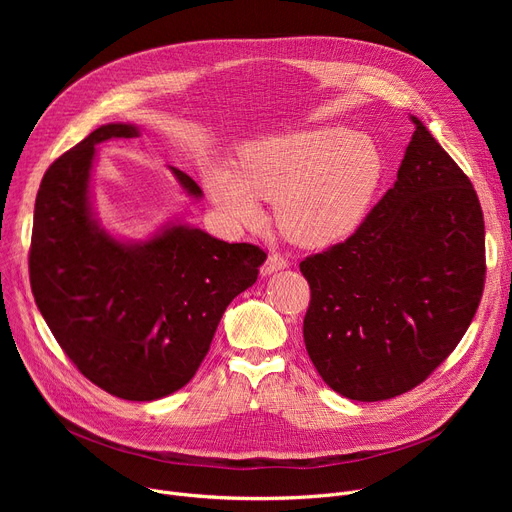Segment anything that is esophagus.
Returning a JSON list of instances; mask_svg holds the SVG:
<instances>
[{
  "mask_svg": "<svg viewBox=\"0 0 512 512\" xmlns=\"http://www.w3.org/2000/svg\"><path fill=\"white\" fill-rule=\"evenodd\" d=\"M286 267H288V259L282 257V255H278V253H272L270 257H267V261L263 263L261 274H263V276H272V274H276V272H280V270H286Z\"/></svg>",
  "mask_w": 512,
  "mask_h": 512,
  "instance_id": "esophagus-1",
  "label": "esophagus"
}]
</instances>
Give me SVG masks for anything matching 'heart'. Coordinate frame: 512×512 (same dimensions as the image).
<instances>
[{
    "label": "heart",
    "mask_w": 512,
    "mask_h": 512,
    "mask_svg": "<svg viewBox=\"0 0 512 512\" xmlns=\"http://www.w3.org/2000/svg\"><path fill=\"white\" fill-rule=\"evenodd\" d=\"M382 178V157L365 134L317 126L276 134L240 151L236 170L205 166L213 205L234 224L261 220L259 199L276 201L282 232L299 245L321 247L351 234Z\"/></svg>",
    "instance_id": "obj_1"
}]
</instances>
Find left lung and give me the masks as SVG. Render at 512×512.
<instances>
[{
	"label": "left lung",
	"instance_id": "8db88e82",
	"mask_svg": "<svg viewBox=\"0 0 512 512\" xmlns=\"http://www.w3.org/2000/svg\"><path fill=\"white\" fill-rule=\"evenodd\" d=\"M411 122L394 186L351 238L301 261L309 359L334 392L361 402L421 384L465 336L486 278L473 184Z\"/></svg>",
	"mask_w": 512,
	"mask_h": 512
}]
</instances>
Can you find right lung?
Instances as JSON below:
<instances>
[{
	"instance_id": "right-lung-1",
	"label": "right lung",
	"mask_w": 512,
	"mask_h": 512,
	"mask_svg": "<svg viewBox=\"0 0 512 512\" xmlns=\"http://www.w3.org/2000/svg\"><path fill=\"white\" fill-rule=\"evenodd\" d=\"M139 134L137 124H103L53 161L35 201L29 270L45 324L80 373L118 398L157 400L193 380L267 255L182 220L143 240L107 232L93 207L95 147ZM168 170L188 197H203L191 176Z\"/></svg>"
}]
</instances>
